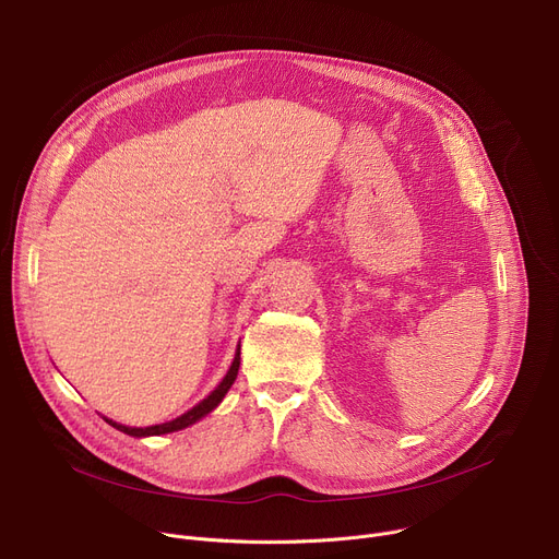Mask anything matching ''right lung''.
Masks as SVG:
<instances>
[{
    "label": "right lung",
    "mask_w": 559,
    "mask_h": 559,
    "mask_svg": "<svg viewBox=\"0 0 559 559\" xmlns=\"http://www.w3.org/2000/svg\"><path fill=\"white\" fill-rule=\"evenodd\" d=\"M238 368H240V346L236 348V357H234V361H231V366H229V370H227V376L222 378V382H219L200 404H195L193 408H189V412L181 414L179 418H175V420H170V423L153 425V427H126V425H119V423L109 420V418H105V423L111 425L115 429H119V431H123V433H128V436H136V438L162 436V433H173V431L191 427V425H195L198 420H202L206 414H211L213 408L222 402V397L227 395V391L231 389V384H234L236 378H238Z\"/></svg>",
    "instance_id": "obj_1"
}]
</instances>
